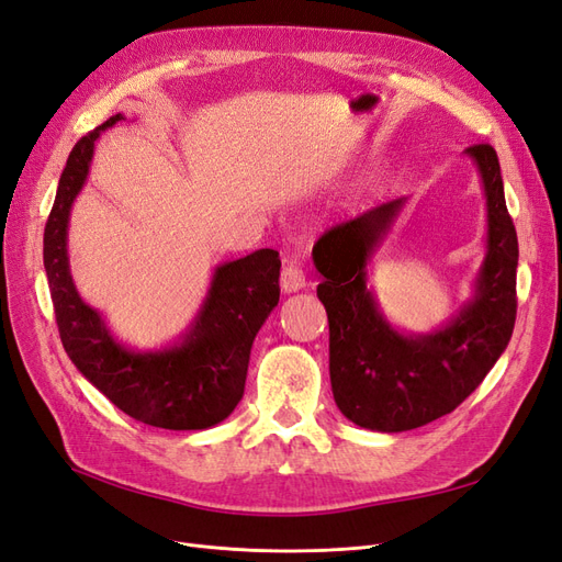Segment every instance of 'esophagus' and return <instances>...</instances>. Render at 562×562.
Listing matches in <instances>:
<instances>
[{
  "instance_id": "obj_1",
  "label": "esophagus",
  "mask_w": 562,
  "mask_h": 562,
  "mask_svg": "<svg viewBox=\"0 0 562 562\" xmlns=\"http://www.w3.org/2000/svg\"><path fill=\"white\" fill-rule=\"evenodd\" d=\"M304 288V274L297 262H288L281 271V291L283 293H297Z\"/></svg>"
}]
</instances>
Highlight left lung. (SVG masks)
Masks as SVG:
<instances>
[{"label": "left lung", "mask_w": 562, "mask_h": 562, "mask_svg": "<svg viewBox=\"0 0 562 562\" xmlns=\"http://www.w3.org/2000/svg\"><path fill=\"white\" fill-rule=\"evenodd\" d=\"M485 194V258L471 297L443 326L407 333L391 323L372 288V265L407 196L323 234L314 246L316 295L330 326L333 396L349 422L401 434L452 413L504 353L516 323L518 236L506 211L497 151L464 149Z\"/></svg>", "instance_id": "8db88e82"}]
</instances>
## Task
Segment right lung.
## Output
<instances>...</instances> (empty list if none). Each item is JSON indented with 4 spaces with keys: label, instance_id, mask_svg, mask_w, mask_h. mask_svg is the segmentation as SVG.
I'll use <instances>...</instances> for the list:
<instances>
[{
    "label": "right lung",
    "instance_id": "right-lung-1",
    "mask_svg": "<svg viewBox=\"0 0 562 562\" xmlns=\"http://www.w3.org/2000/svg\"><path fill=\"white\" fill-rule=\"evenodd\" d=\"M122 112L72 147L44 229V269L63 347L77 370L119 411L149 427L203 431L225 422L244 396L250 347L279 304V252L260 248L213 269L187 330L159 349H133L79 295L67 255L75 199L87 184L95 143Z\"/></svg>",
    "mask_w": 562,
    "mask_h": 562
}]
</instances>
